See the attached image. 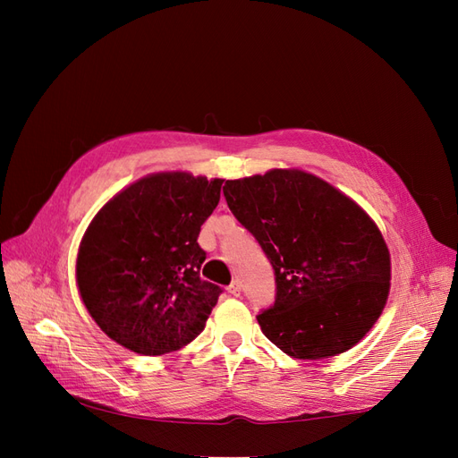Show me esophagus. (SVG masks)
<instances>
[{
  "label": "esophagus",
  "mask_w": 458,
  "mask_h": 458,
  "mask_svg": "<svg viewBox=\"0 0 458 458\" xmlns=\"http://www.w3.org/2000/svg\"><path fill=\"white\" fill-rule=\"evenodd\" d=\"M227 293H229L231 296H239V294H241V284H239V281H233V283L227 286Z\"/></svg>",
  "instance_id": "obj_1"
}]
</instances>
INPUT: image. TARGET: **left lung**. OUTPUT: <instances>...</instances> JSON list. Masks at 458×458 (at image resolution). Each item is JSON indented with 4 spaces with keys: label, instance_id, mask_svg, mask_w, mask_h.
I'll list each match as a JSON object with an SVG mask.
<instances>
[{
    "label": "left lung",
    "instance_id": "8db88e82",
    "mask_svg": "<svg viewBox=\"0 0 458 458\" xmlns=\"http://www.w3.org/2000/svg\"><path fill=\"white\" fill-rule=\"evenodd\" d=\"M224 195L275 271V303L258 315L263 335L296 359L353 348L390 293V252L365 210L300 170L233 179Z\"/></svg>",
    "mask_w": 458,
    "mask_h": 458
}]
</instances>
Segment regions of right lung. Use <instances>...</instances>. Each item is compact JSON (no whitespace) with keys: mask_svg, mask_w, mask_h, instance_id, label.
<instances>
[{"mask_svg":"<svg viewBox=\"0 0 458 458\" xmlns=\"http://www.w3.org/2000/svg\"><path fill=\"white\" fill-rule=\"evenodd\" d=\"M224 179L155 174L110 199L80 244L76 281L95 323L123 348L162 355L204 330L219 294L202 281L199 233Z\"/></svg>","mask_w":458,"mask_h":458,"instance_id":"1","label":"right lung"}]
</instances>
